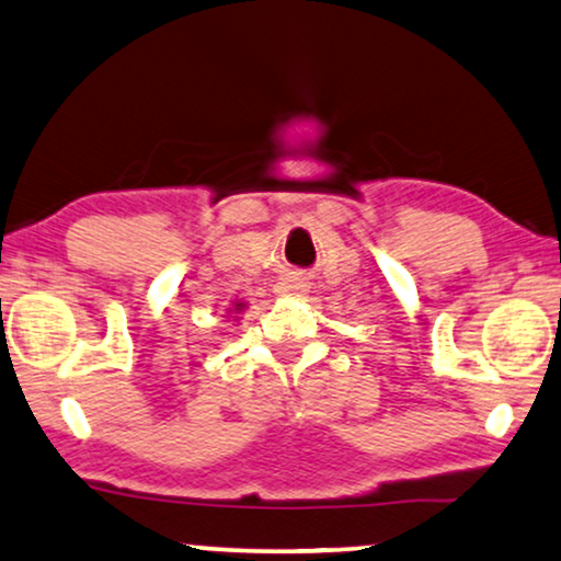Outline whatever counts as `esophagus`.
Listing matches in <instances>:
<instances>
[{
  "label": "esophagus",
  "instance_id": "34e87169",
  "mask_svg": "<svg viewBox=\"0 0 561 561\" xmlns=\"http://www.w3.org/2000/svg\"><path fill=\"white\" fill-rule=\"evenodd\" d=\"M274 293L282 295V297H302V295L310 293V285H308V279H305V276L289 274V276H282V279L276 282Z\"/></svg>",
  "mask_w": 561,
  "mask_h": 561
}]
</instances>
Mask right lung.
Listing matches in <instances>:
<instances>
[{"label": "right lung", "mask_w": 561, "mask_h": 561, "mask_svg": "<svg viewBox=\"0 0 561 561\" xmlns=\"http://www.w3.org/2000/svg\"><path fill=\"white\" fill-rule=\"evenodd\" d=\"M243 308H245V302H236V305H233L236 312H243Z\"/></svg>", "instance_id": "right-lung-1"}]
</instances>
